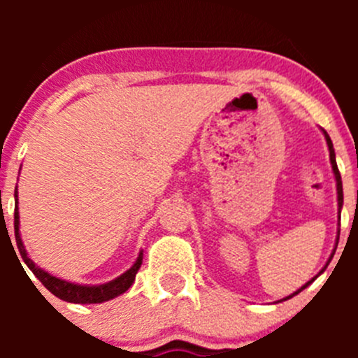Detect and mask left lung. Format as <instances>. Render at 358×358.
Instances as JSON below:
<instances>
[{
  "mask_svg": "<svg viewBox=\"0 0 358 358\" xmlns=\"http://www.w3.org/2000/svg\"><path fill=\"white\" fill-rule=\"evenodd\" d=\"M322 133H324V136H326L327 147H329V159H331V166H333V173H334V180H336V192H338V220H341V208H343V183H341V175H339L338 164H336V154H334V149H333V142H331V138H329V135H327L326 129H322ZM338 241H339V229H338V237H336V246H334V249H333V252H331L329 259H327L326 266H324V268L320 270V272L317 273V275L313 277L312 280H308V282H306L305 286H301L298 291H294V292H292V294L286 296V298L279 299V301H286V299H289V298H292V296H296V294H298V292H301L303 289H305V287H308L310 284H312L313 280H315L317 277L320 275V273H324V270L327 268V265H329V262H331V259H333V256H334V252H336V248H338Z\"/></svg>",
  "mask_w": 358,
  "mask_h": 358,
  "instance_id": "left-lung-1",
  "label": "left lung"
}]
</instances>
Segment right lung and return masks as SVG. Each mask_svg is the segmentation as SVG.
I'll use <instances>...</instances> for the list:
<instances>
[{
    "mask_svg": "<svg viewBox=\"0 0 358 358\" xmlns=\"http://www.w3.org/2000/svg\"><path fill=\"white\" fill-rule=\"evenodd\" d=\"M15 241H17V248H19L20 256H22L24 263L29 266L32 273L41 280L43 286L46 287L52 294H55L57 298L64 299V301L69 303H79V305H90V303H103V301H109L112 298H117L121 296L122 292H126L131 287V284L135 282V277L136 272H138L140 265H142V259H143V251L138 252L136 256L135 263L126 270L124 273H121L119 277H115L114 280H109L106 284H76L71 282V280L66 279H60V277H55L53 273L46 272L45 268L36 265L34 262L31 259L29 256L27 249L24 246V241L20 237V216H19V192L15 189Z\"/></svg>",
    "mask_w": 358,
    "mask_h": 358,
    "instance_id": "right-lung-1",
    "label": "right lung"
}]
</instances>
